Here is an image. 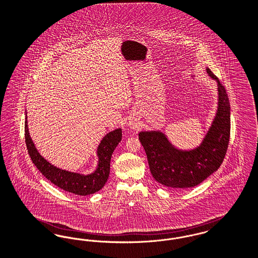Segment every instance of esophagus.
<instances>
[{
    "label": "esophagus",
    "instance_id": "obj_1",
    "mask_svg": "<svg viewBox=\"0 0 258 258\" xmlns=\"http://www.w3.org/2000/svg\"><path fill=\"white\" fill-rule=\"evenodd\" d=\"M128 125H130V127L132 128V130H137V127H138V124H137V122H136V121H131L128 122Z\"/></svg>",
    "mask_w": 258,
    "mask_h": 258
}]
</instances>
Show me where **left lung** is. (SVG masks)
<instances>
[{
  "label": "left lung",
  "instance_id": "1",
  "mask_svg": "<svg viewBox=\"0 0 258 258\" xmlns=\"http://www.w3.org/2000/svg\"><path fill=\"white\" fill-rule=\"evenodd\" d=\"M206 71L217 84V109L211 126L197 147L182 150L161 131L140 132L155 180L168 188H192L206 180L223 162L230 137V103L224 87L209 68Z\"/></svg>",
  "mask_w": 258,
  "mask_h": 258
}]
</instances>
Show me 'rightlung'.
Segmentation results:
<instances>
[{"mask_svg": "<svg viewBox=\"0 0 258 258\" xmlns=\"http://www.w3.org/2000/svg\"><path fill=\"white\" fill-rule=\"evenodd\" d=\"M27 115L25 118V142L33 164L52 184L61 189L80 196L93 194L105 185L110 173L111 157L121 140V128L110 132L100 141L96 155L98 163L96 169L90 174H82L51 165L38 152L29 135Z\"/></svg>", "mask_w": 258, "mask_h": 258, "instance_id": "add662e5", "label": "right lung"}]
</instances>
